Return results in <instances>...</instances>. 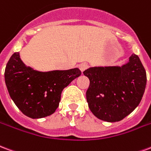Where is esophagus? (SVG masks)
I'll return each instance as SVG.
<instances>
[{"label":"esophagus","instance_id":"obj_1","mask_svg":"<svg viewBox=\"0 0 151 151\" xmlns=\"http://www.w3.org/2000/svg\"><path fill=\"white\" fill-rule=\"evenodd\" d=\"M88 66L87 63H81V64L79 65V68H80V71H82V72H83V71H85L87 68H88Z\"/></svg>","mask_w":151,"mask_h":151}]
</instances>
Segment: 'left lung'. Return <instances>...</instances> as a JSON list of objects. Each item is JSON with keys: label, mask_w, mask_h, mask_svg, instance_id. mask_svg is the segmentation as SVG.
<instances>
[{"label": "left lung", "mask_w": 151, "mask_h": 151, "mask_svg": "<svg viewBox=\"0 0 151 151\" xmlns=\"http://www.w3.org/2000/svg\"><path fill=\"white\" fill-rule=\"evenodd\" d=\"M83 75L90 80L86 92L89 109L104 122H119L128 116L139 104L146 88V71L135 54L122 67H93Z\"/></svg>", "instance_id": "1"}]
</instances>
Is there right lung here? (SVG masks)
Instances as JSON below:
<instances>
[{
	"label": "right lung",
	"instance_id": "obj_1",
	"mask_svg": "<svg viewBox=\"0 0 151 151\" xmlns=\"http://www.w3.org/2000/svg\"><path fill=\"white\" fill-rule=\"evenodd\" d=\"M81 75L79 68L38 71L22 61L15 52L7 63L5 84L14 104L33 119L50 116L59 107L64 88Z\"/></svg>",
	"mask_w": 151,
	"mask_h": 151
}]
</instances>
